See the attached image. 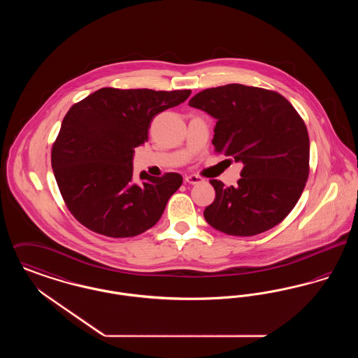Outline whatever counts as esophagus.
<instances>
[{
	"label": "esophagus",
	"mask_w": 358,
	"mask_h": 358,
	"mask_svg": "<svg viewBox=\"0 0 358 358\" xmlns=\"http://www.w3.org/2000/svg\"><path fill=\"white\" fill-rule=\"evenodd\" d=\"M185 182L190 184V185H197V184H201L204 182V178H201L200 176H196V174H190V176H185Z\"/></svg>",
	"instance_id": "obj_1"
}]
</instances>
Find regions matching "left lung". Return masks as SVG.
Here are the masks:
<instances>
[{"instance_id":"left-lung-1","label":"left lung","mask_w":358,"mask_h":358,"mask_svg":"<svg viewBox=\"0 0 358 358\" xmlns=\"http://www.w3.org/2000/svg\"><path fill=\"white\" fill-rule=\"evenodd\" d=\"M189 106L216 120L215 152L243 164L236 187L209 181L216 199L205 208V220L234 236L271 229L292 210L306 185L305 122L280 94L238 83L206 88Z\"/></svg>"}]
</instances>
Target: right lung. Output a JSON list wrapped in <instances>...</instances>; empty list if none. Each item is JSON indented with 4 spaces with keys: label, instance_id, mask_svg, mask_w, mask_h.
Instances as JSON below:
<instances>
[{
    "label": "right lung",
    "instance_id": "right-lung-1",
    "mask_svg": "<svg viewBox=\"0 0 358 358\" xmlns=\"http://www.w3.org/2000/svg\"><path fill=\"white\" fill-rule=\"evenodd\" d=\"M190 90L101 88L73 104L52 146V169L71 213L108 238H131L161 219L178 173L133 171L134 148L148 141L157 114L185 102Z\"/></svg>",
    "mask_w": 358,
    "mask_h": 358
}]
</instances>
